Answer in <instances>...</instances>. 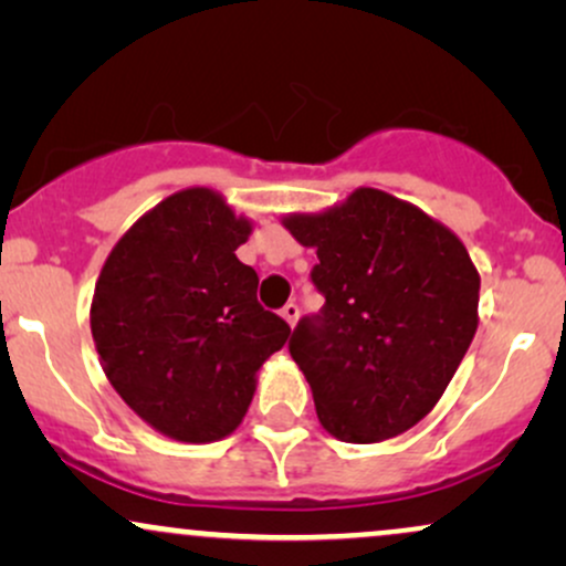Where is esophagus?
I'll use <instances>...</instances> for the list:
<instances>
[{"instance_id":"esophagus-1","label":"esophagus","mask_w":566,"mask_h":566,"mask_svg":"<svg viewBox=\"0 0 566 566\" xmlns=\"http://www.w3.org/2000/svg\"><path fill=\"white\" fill-rule=\"evenodd\" d=\"M297 316H301V308H297L295 303H287L282 308V319L290 324V327H295V322H297Z\"/></svg>"}]
</instances>
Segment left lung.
<instances>
[{"instance_id": "8db88e82", "label": "left lung", "mask_w": 566, "mask_h": 566, "mask_svg": "<svg viewBox=\"0 0 566 566\" xmlns=\"http://www.w3.org/2000/svg\"><path fill=\"white\" fill-rule=\"evenodd\" d=\"M282 226L319 263L324 308L303 319L290 354L324 431L350 444L399 437L450 386L479 327V279L444 223L380 188L361 186Z\"/></svg>"}]
</instances>
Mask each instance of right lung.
I'll return each mask as SVG.
<instances>
[{
    "label": "right lung",
    "instance_id": "obj_1",
    "mask_svg": "<svg viewBox=\"0 0 566 566\" xmlns=\"http://www.w3.org/2000/svg\"><path fill=\"white\" fill-rule=\"evenodd\" d=\"M250 233L223 193L184 188L122 233L95 282L90 329L103 373L143 423L175 441L237 431L263 361L290 337L237 258Z\"/></svg>",
    "mask_w": 566,
    "mask_h": 566
}]
</instances>
